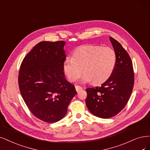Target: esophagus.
<instances>
[{"mask_svg":"<svg viewBox=\"0 0 150 150\" xmlns=\"http://www.w3.org/2000/svg\"><path fill=\"white\" fill-rule=\"evenodd\" d=\"M75 90H76V91L77 92H78V91H79L80 90H82V88H81L80 86L76 85V86H75Z\"/></svg>","mask_w":150,"mask_h":150,"instance_id":"obj_1","label":"esophagus"}]
</instances>
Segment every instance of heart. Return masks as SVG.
Returning a JSON list of instances; mask_svg holds the SVG:
<instances>
[{"label": "heart", "instance_id": "obj_1", "mask_svg": "<svg viewBox=\"0 0 150 150\" xmlns=\"http://www.w3.org/2000/svg\"><path fill=\"white\" fill-rule=\"evenodd\" d=\"M116 60V53L111 47L81 46L75 50L73 57H68L65 59L63 70L71 82L78 80L83 70V82L92 81L94 84H101L112 75Z\"/></svg>", "mask_w": 150, "mask_h": 150}]
</instances>
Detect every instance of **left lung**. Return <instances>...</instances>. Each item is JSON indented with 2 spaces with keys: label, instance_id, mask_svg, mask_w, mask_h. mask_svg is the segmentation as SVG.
<instances>
[{
  "label": "left lung",
  "instance_id": "left-lung-1",
  "mask_svg": "<svg viewBox=\"0 0 150 150\" xmlns=\"http://www.w3.org/2000/svg\"><path fill=\"white\" fill-rule=\"evenodd\" d=\"M117 60L109 78L100 86L86 88V104L98 117L110 118L119 114L128 103L134 85L131 58L121 44L110 37Z\"/></svg>",
  "mask_w": 150,
  "mask_h": 150
}]
</instances>
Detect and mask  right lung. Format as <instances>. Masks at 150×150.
<instances>
[{
  "instance_id": "add662e5",
  "label": "right lung",
  "mask_w": 150,
  "mask_h": 150,
  "mask_svg": "<svg viewBox=\"0 0 150 150\" xmlns=\"http://www.w3.org/2000/svg\"><path fill=\"white\" fill-rule=\"evenodd\" d=\"M65 44L64 41L39 42L25 57L19 70V89L27 107L48 123L64 117L76 93L64 76Z\"/></svg>"
}]
</instances>
